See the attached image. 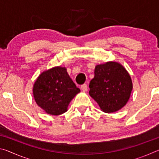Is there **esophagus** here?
<instances>
[{
  "label": "esophagus",
  "mask_w": 159,
  "mask_h": 159,
  "mask_svg": "<svg viewBox=\"0 0 159 159\" xmlns=\"http://www.w3.org/2000/svg\"><path fill=\"white\" fill-rule=\"evenodd\" d=\"M80 89H81L83 92H86L88 90V85L87 84H83L80 86Z\"/></svg>",
  "instance_id": "34e87169"
}]
</instances>
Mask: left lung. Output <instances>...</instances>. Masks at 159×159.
I'll return each instance as SVG.
<instances>
[{
  "label": "left lung",
  "mask_w": 159,
  "mask_h": 159,
  "mask_svg": "<svg viewBox=\"0 0 159 159\" xmlns=\"http://www.w3.org/2000/svg\"><path fill=\"white\" fill-rule=\"evenodd\" d=\"M89 95L105 113L122 109L130 98L133 82L127 70L117 61L98 64L90 82Z\"/></svg>",
  "instance_id": "obj_1"
}]
</instances>
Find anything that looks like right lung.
Wrapping results in <instances>:
<instances>
[{"label":"right lung","mask_w":159,"mask_h":159,"mask_svg":"<svg viewBox=\"0 0 159 159\" xmlns=\"http://www.w3.org/2000/svg\"><path fill=\"white\" fill-rule=\"evenodd\" d=\"M80 92L67 73L66 67L60 66L43 71L33 86L37 105L52 116L65 113L70 102Z\"/></svg>","instance_id":"obj_1"}]
</instances>
